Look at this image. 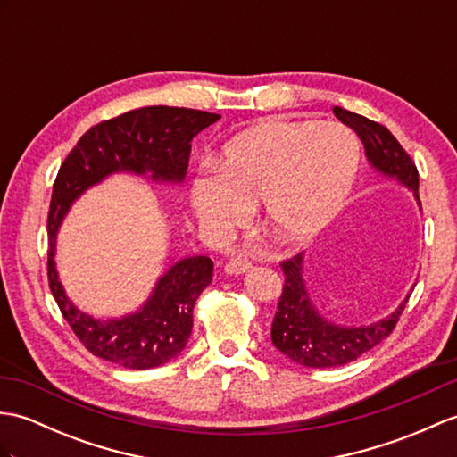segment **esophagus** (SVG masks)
Returning a JSON list of instances; mask_svg holds the SVG:
<instances>
[{
    "label": "esophagus",
    "mask_w": 457,
    "mask_h": 457,
    "mask_svg": "<svg viewBox=\"0 0 457 457\" xmlns=\"http://www.w3.org/2000/svg\"><path fill=\"white\" fill-rule=\"evenodd\" d=\"M249 269H251V262H249L247 259H243V257L231 259V261L226 264V267H224V270H226L228 274H233V277H239V274H245Z\"/></svg>",
    "instance_id": "1"
}]
</instances>
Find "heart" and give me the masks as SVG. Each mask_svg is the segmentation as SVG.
I'll return each mask as SVG.
<instances>
[{
    "label": "heart",
    "mask_w": 457,
    "mask_h": 457,
    "mask_svg": "<svg viewBox=\"0 0 457 457\" xmlns=\"http://www.w3.org/2000/svg\"><path fill=\"white\" fill-rule=\"evenodd\" d=\"M360 167V144L341 122L267 120L233 136L220 163L190 179V206L214 239L243 228L259 203L261 224L282 243H303L343 210Z\"/></svg>",
    "instance_id": "obj_1"
}]
</instances>
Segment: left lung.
Here are the masks:
<instances>
[{
  "mask_svg": "<svg viewBox=\"0 0 457 457\" xmlns=\"http://www.w3.org/2000/svg\"><path fill=\"white\" fill-rule=\"evenodd\" d=\"M338 120L353 129L364 145L370 167L381 177L397 180L401 187L411 190L419 210V171L407 152L395 140L386 126L366 119L362 114L333 107ZM305 253L284 261V288L274 315L270 338L272 345L292 362L305 368H335L353 362L370 348L389 337L405 310L409 294L401 300L394 312L368 325H341L317 310L305 280Z\"/></svg>",
  "mask_w": 457,
  "mask_h": 457,
  "instance_id": "1",
  "label": "left lung"
}]
</instances>
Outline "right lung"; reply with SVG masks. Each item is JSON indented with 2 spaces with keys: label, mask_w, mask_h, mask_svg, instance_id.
I'll return each mask as SVG.
<instances>
[{
  "label": "right lung",
  "mask_w": 457,
  "mask_h": 457,
  "mask_svg": "<svg viewBox=\"0 0 457 457\" xmlns=\"http://www.w3.org/2000/svg\"><path fill=\"white\" fill-rule=\"evenodd\" d=\"M220 114L179 107H144L85 132L62 163L48 212V282L62 315L91 354L130 370H150L179 356L193 331V307L212 282L214 262L204 254L167 257L147 300L120 317H93L73 303L56 267V239L68 212L89 188L126 173L162 185H180L190 140Z\"/></svg>",
  "instance_id": "obj_1"
}]
</instances>
